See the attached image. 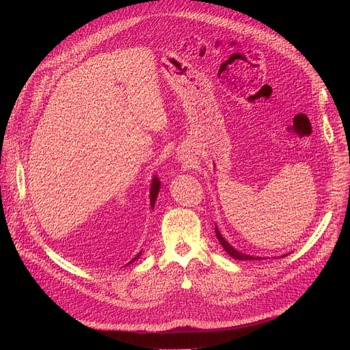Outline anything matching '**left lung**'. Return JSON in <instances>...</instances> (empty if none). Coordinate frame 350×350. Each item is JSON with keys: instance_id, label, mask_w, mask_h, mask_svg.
I'll return each instance as SVG.
<instances>
[{"instance_id": "obj_1", "label": "left lung", "mask_w": 350, "mask_h": 350, "mask_svg": "<svg viewBox=\"0 0 350 350\" xmlns=\"http://www.w3.org/2000/svg\"><path fill=\"white\" fill-rule=\"evenodd\" d=\"M215 235H217V238H218V241H219V244L223 245V248L226 250V252L230 255V256H232V258H235V260H240V261H254V260H262L261 256H252V255H247V254H243V252H240V251H237L234 247H231L227 241H226V238L221 235V232L218 231V228H217V226H215ZM285 256V255H284Z\"/></svg>"}]
</instances>
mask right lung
I'll return each mask as SVG.
<instances>
[{
  "mask_svg": "<svg viewBox=\"0 0 350 350\" xmlns=\"http://www.w3.org/2000/svg\"><path fill=\"white\" fill-rule=\"evenodd\" d=\"M159 191H160V180L154 176L153 177V181H152V187H150V207L152 208H154V204H156V200H157V194H159ZM142 255V251L135 256V258L129 262V264H132V262H135L139 256ZM127 264V265H129Z\"/></svg>",
  "mask_w": 350,
  "mask_h": 350,
  "instance_id": "right-lung-1",
  "label": "right lung"
}]
</instances>
